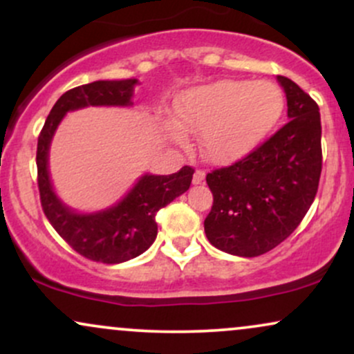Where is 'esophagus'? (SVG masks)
I'll return each mask as SVG.
<instances>
[{"label": "esophagus", "instance_id": "1", "mask_svg": "<svg viewBox=\"0 0 354 354\" xmlns=\"http://www.w3.org/2000/svg\"><path fill=\"white\" fill-rule=\"evenodd\" d=\"M203 180H205V171L203 169H196L193 174V185H201Z\"/></svg>", "mask_w": 354, "mask_h": 354}]
</instances>
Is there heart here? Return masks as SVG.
<instances>
[{"label": "heart", "instance_id": "obj_1", "mask_svg": "<svg viewBox=\"0 0 354 354\" xmlns=\"http://www.w3.org/2000/svg\"><path fill=\"white\" fill-rule=\"evenodd\" d=\"M283 93L268 81L221 80L188 89L178 100L169 131L201 133V151L213 163H233L270 135L283 115Z\"/></svg>", "mask_w": 354, "mask_h": 354}]
</instances>
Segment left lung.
<instances>
[{
    "mask_svg": "<svg viewBox=\"0 0 354 354\" xmlns=\"http://www.w3.org/2000/svg\"><path fill=\"white\" fill-rule=\"evenodd\" d=\"M288 101V121L245 158L206 174L213 206L205 233L218 250L234 256L265 254L298 228L318 191L319 108L295 81L278 76Z\"/></svg>",
    "mask_w": 354,
    "mask_h": 354,
    "instance_id": "8db88e82",
    "label": "left lung"
}]
</instances>
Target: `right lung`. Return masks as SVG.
Wrapping results in <instances>:
<instances>
[{
	"label": "right lung",
	"instance_id": "add662e5",
	"mask_svg": "<svg viewBox=\"0 0 354 354\" xmlns=\"http://www.w3.org/2000/svg\"><path fill=\"white\" fill-rule=\"evenodd\" d=\"M138 80L93 81L64 93L56 101L38 136L36 166L41 208L48 221L76 253L91 261L116 265L145 253L156 239V213L185 193L194 169L183 166L168 176L145 174L118 205L81 214L59 201L48 173L51 138L68 111L86 106H129Z\"/></svg>",
	"mask_w": 354,
	"mask_h": 354
}]
</instances>
